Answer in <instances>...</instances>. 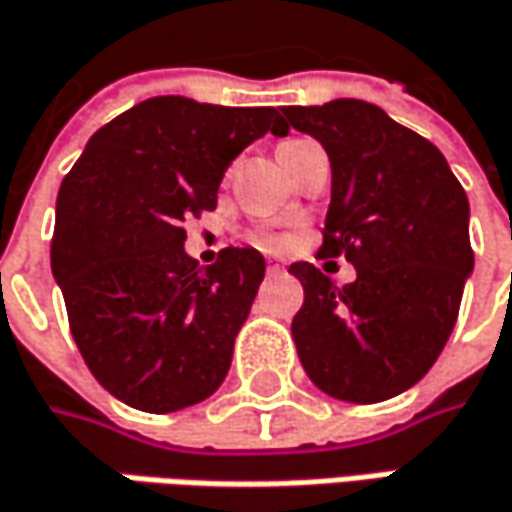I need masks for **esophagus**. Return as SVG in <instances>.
<instances>
[{
  "label": "esophagus",
  "instance_id": "1",
  "mask_svg": "<svg viewBox=\"0 0 512 512\" xmlns=\"http://www.w3.org/2000/svg\"><path fill=\"white\" fill-rule=\"evenodd\" d=\"M284 269V260H269V272H272V275H281Z\"/></svg>",
  "mask_w": 512,
  "mask_h": 512
}]
</instances>
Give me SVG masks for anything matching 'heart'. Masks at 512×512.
Listing matches in <instances>:
<instances>
[{"instance_id":"1","label":"heart","mask_w":512,"mask_h":512,"mask_svg":"<svg viewBox=\"0 0 512 512\" xmlns=\"http://www.w3.org/2000/svg\"><path fill=\"white\" fill-rule=\"evenodd\" d=\"M255 243L263 246V249H281L284 246V237L281 234H257Z\"/></svg>"}]
</instances>
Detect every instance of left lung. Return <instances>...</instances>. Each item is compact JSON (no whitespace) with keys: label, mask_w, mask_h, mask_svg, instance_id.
Here are the masks:
<instances>
[{"label":"left lung","mask_w":512,"mask_h":512,"mask_svg":"<svg viewBox=\"0 0 512 512\" xmlns=\"http://www.w3.org/2000/svg\"><path fill=\"white\" fill-rule=\"evenodd\" d=\"M281 112L330 159L321 255L356 266L345 286L313 263L289 266L304 286L298 359L324 394L382 403L429 374L455 327L475 263L469 199L435 144L379 106L339 98Z\"/></svg>","instance_id":"1"}]
</instances>
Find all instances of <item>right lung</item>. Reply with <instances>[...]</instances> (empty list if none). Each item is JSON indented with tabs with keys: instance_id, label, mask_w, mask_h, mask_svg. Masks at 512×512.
Returning <instances> with one entry per match:
<instances>
[{
	"instance_id": "right-lung-1",
	"label": "right lung",
	"mask_w": 512,
	"mask_h": 512,
	"mask_svg": "<svg viewBox=\"0 0 512 512\" xmlns=\"http://www.w3.org/2000/svg\"><path fill=\"white\" fill-rule=\"evenodd\" d=\"M286 136L275 106L147 98L89 138L60 185L51 272L95 379L127 406L167 414L208 400L231 368L266 260L185 252V223L217 208L228 165Z\"/></svg>"
}]
</instances>
